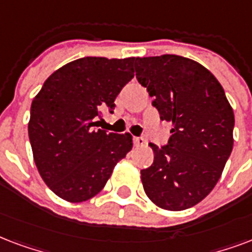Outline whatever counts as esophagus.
I'll list each match as a JSON object with an SVG mask.
<instances>
[{
	"mask_svg": "<svg viewBox=\"0 0 252 252\" xmlns=\"http://www.w3.org/2000/svg\"><path fill=\"white\" fill-rule=\"evenodd\" d=\"M132 142H134V146H135V147H139V146L146 144V140H144V138H142V136H134V138H132Z\"/></svg>",
	"mask_w": 252,
	"mask_h": 252,
	"instance_id": "obj_1",
	"label": "esophagus"
}]
</instances>
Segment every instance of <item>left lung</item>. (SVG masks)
Instances as JSON below:
<instances>
[{"instance_id":"obj_1","label":"left lung","mask_w":252,"mask_h":252,"mask_svg":"<svg viewBox=\"0 0 252 252\" xmlns=\"http://www.w3.org/2000/svg\"><path fill=\"white\" fill-rule=\"evenodd\" d=\"M135 72L160 120L172 125L165 146L150 143L154 163L140 171L144 192L161 209L192 208L212 192L231 154L233 109L213 73L192 59L136 58Z\"/></svg>"}]
</instances>
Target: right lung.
<instances>
[{
    "mask_svg": "<svg viewBox=\"0 0 252 252\" xmlns=\"http://www.w3.org/2000/svg\"><path fill=\"white\" fill-rule=\"evenodd\" d=\"M134 63L135 58L73 60L54 72L32 99L29 138L34 161L60 198L83 202L94 197L132 148L128 132L97 130L94 121L114 110V99L134 77Z\"/></svg>",
    "mask_w": 252,
    "mask_h": 252,
    "instance_id": "right-lung-1",
    "label": "right lung"
}]
</instances>
